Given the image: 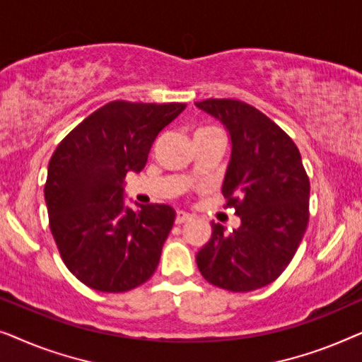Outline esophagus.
Returning <instances> with one entry per match:
<instances>
[{
  "label": "esophagus",
  "instance_id": "obj_1",
  "mask_svg": "<svg viewBox=\"0 0 362 362\" xmlns=\"http://www.w3.org/2000/svg\"><path fill=\"white\" fill-rule=\"evenodd\" d=\"M189 219H191V214H187V212H185V211L176 212V219H175L176 224H185V222H187Z\"/></svg>",
  "mask_w": 362,
  "mask_h": 362
}]
</instances>
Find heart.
<instances>
[{"label": "heart", "mask_w": 362, "mask_h": 362, "mask_svg": "<svg viewBox=\"0 0 362 362\" xmlns=\"http://www.w3.org/2000/svg\"><path fill=\"white\" fill-rule=\"evenodd\" d=\"M214 133H221L219 130H216V128H199V130L196 132L194 136H202V135H214Z\"/></svg>", "instance_id": "b5f03b06"}]
</instances>
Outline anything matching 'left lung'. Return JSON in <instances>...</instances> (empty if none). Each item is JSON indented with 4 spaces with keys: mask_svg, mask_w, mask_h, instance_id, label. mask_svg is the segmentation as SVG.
I'll list each match as a JSON object with an SVG mask.
<instances>
[{
    "mask_svg": "<svg viewBox=\"0 0 362 362\" xmlns=\"http://www.w3.org/2000/svg\"><path fill=\"white\" fill-rule=\"evenodd\" d=\"M196 107L229 133L222 194L240 217L230 234L212 222L209 242L196 254L197 269L219 288H262L288 267L308 226L310 180L301 155L276 123L249 103L209 98Z\"/></svg>",
    "mask_w": 362,
    "mask_h": 362,
    "instance_id": "8db88e82",
    "label": "left lung"
}]
</instances>
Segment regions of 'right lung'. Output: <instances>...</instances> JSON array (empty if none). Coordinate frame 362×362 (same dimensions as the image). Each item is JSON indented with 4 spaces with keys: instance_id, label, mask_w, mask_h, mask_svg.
Segmentation results:
<instances>
[{
    "instance_id": "1",
    "label": "right lung",
    "mask_w": 362,
    "mask_h": 362,
    "mask_svg": "<svg viewBox=\"0 0 362 362\" xmlns=\"http://www.w3.org/2000/svg\"><path fill=\"white\" fill-rule=\"evenodd\" d=\"M186 103L115 100L88 115L54 151L44 187L49 226L67 269L107 293L136 288L155 274L176 212L125 204L127 173H140L158 133Z\"/></svg>"
}]
</instances>
